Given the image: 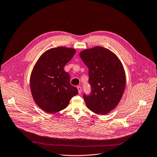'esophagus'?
Here are the masks:
<instances>
[{
    "mask_svg": "<svg viewBox=\"0 0 157 157\" xmlns=\"http://www.w3.org/2000/svg\"><path fill=\"white\" fill-rule=\"evenodd\" d=\"M77 88H78V93L79 94H81V91H82V89H81V87L78 86H77Z\"/></svg>",
    "mask_w": 157,
    "mask_h": 157,
    "instance_id": "1",
    "label": "esophagus"
}]
</instances>
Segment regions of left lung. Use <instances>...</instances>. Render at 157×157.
Listing matches in <instances>:
<instances>
[{
    "label": "left lung",
    "mask_w": 157,
    "mask_h": 157,
    "mask_svg": "<svg viewBox=\"0 0 157 157\" xmlns=\"http://www.w3.org/2000/svg\"><path fill=\"white\" fill-rule=\"evenodd\" d=\"M79 56L89 69L91 94H84L87 108L105 115L119 103L125 87V74L119 58L109 50L95 47L80 52Z\"/></svg>",
    "instance_id": "obj_1"
}]
</instances>
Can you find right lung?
I'll return each mask as SVG.
<instances>
[{
	"label": "right lung",
	"instance_id": "add662e5",
	"mask_svg": "<svg viewBox=\"0 0 157 157\" xmlns=\"http://www.w3.org/2000/svg\"><path fill=\"white\" fill-rule=\"evenodd\" d=\"M76 53L74 48L59 47L43 53L35 64L30 76V90L35 103L47 113L65 109L78 89L70 82L64 67Z\"/></svg>",
	"mask_w": 157,
	"mask_h": 157
}]
</instances>
